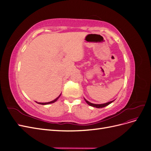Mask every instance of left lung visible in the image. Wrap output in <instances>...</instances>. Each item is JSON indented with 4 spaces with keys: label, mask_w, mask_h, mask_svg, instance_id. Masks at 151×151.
<instances>
[{
    "label": "left lung",
    "mask_w": 151,
    "mask_h": 151,
    "mask_svg": "<svg viewBox=\"0 0 151 151\" xmlns=\"http://www.w3.org/2000/svg\"><path fill=\"white\" fill-rule=\"evenodd\" d=\"M84 100L86 101V102L89 105V106H93V107H95V108H103V107L106 106H108V104H109L111 103L112 102H113L114 101H115V100H113V101H109V102H108V103H103V104H94V103H90L89 101H88V100H86L85 98H84Z\"/></svg>",
    "instance_id": "obj_1"
}]
</instances>
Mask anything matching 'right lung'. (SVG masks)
<instances>
[{
	"instance_id": "right-lung-1",
	"label": "right lung",
	"mask_w": 151,
	"mask_h": 151,
	"mask_svg": "<svg viewBox=\"0 0 151 151\" xmlns=\"http://www.w3.org/2000/svg\"><path fill=\"white\" fill-rule=\"evenodd\" d=\"M60 95H61V94L58 96L56 98V99H55L54 100H53V101H50V102H47V103H38V102H36L38 104H42V105H45V104H51V103H55V101H57V99L59 98V97L60 96Z\"/></svg>"
}]
</instances>
